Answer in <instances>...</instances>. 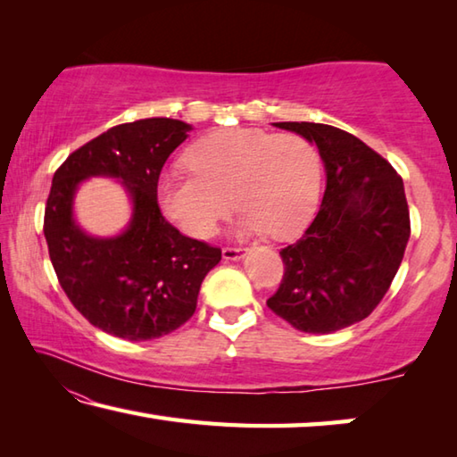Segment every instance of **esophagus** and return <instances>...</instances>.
Returning a JSON list of instances; mask_svg holds the SVG:
<instances>
[{
	"mask_svg": "<svg viewBox=\"0 0 457 457\" xmlns=\"http://www.w3.org/2000/svg\"><path fill=\"white\" fill-rule=\"evenodd\" d=\"M221 256L223 260H242L244 258V250L242 247H223L221 250Z\"/></svg>",
	"mask_w": 457,
	"mask_h": 457,
	"instance_id": "1",
	"label": "esophagus"
}]
</instances>
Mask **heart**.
Wrapping results in <instances>:
<instances>
[{"label":"heart","instance_id":"obj_1","mask_svg":"<svg viewBox=\"0 0 457 457\" xmlns=\"http://www.w3.org/2000/svg\"><path fill=\"white\" fill-rule=\"evenodd\" d=\"M187 163L193 173H161L154 195L161 212L191 237L213 236L231 199L244 210L237 234L268 231L276 239H290L316 212L320 159L298 135H272L260 129L218 130L191 146Z\"/></svg>","mask_w":457,"mask_h":457}]
</instances>
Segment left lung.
<instances>
[{
	"label": "left lung",
	"instance_id": "obj_1",
	"mask_svg": "<svg viewBox=\"0 0 457 457\" xmlns=\"http://www.w3.org/2000/svg\"><path fill=\"white\" fill-rule=\"evenodd\" d=\"M274 127L319 146L327 189L304 236L280 252L284 278L268 306L296 330L328 335L367 319L397 274L411 234L403 179L346 130Z\"/></svg>",
	"mask_w": 457,
	"mask_h": 457
}]
</instances>
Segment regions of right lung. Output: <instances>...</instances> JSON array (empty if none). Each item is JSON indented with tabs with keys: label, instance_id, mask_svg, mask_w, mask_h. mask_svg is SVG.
Returning <instances> with one entry per match:
<instances>
[{
	"label": "right lung",
	"instance_id": "add662e5",
	"mask_svg": "<svg viewBox=\"0 0 457 457\" xmlns=\"http://www.w3.org/2000/svg\"><path fill=\"white\" fill-rule=\"evenodd\" d=\"M189 130L177 119L125 122L82 145L54 173L44 213L52 266L76 311L112 337L151 340L179 328L221 260L220 247L175 229L154 195L161 169ZM90 176L120 180L131 199L129 226L117 237H90L73 218L75 191Z\"/></svg>",
	"mask_w": 457,
	"mask_h": 457
}]
</instances>
